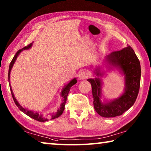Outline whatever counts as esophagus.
<instances>
[{
	"label": "esophagus",
	"instance_id": "obj_1",
	"mask_svg": "<svg viewBox=\"0 0 151 151\" xmlns=\"http://www.w3.org/2000/svg\"><path fill=\"white\" fill-rule=\"evenodd\" d=\"M88 76H89V75L86 71H82V72H81L80 74H79V78H80L81 80H83V79L87 78Z\"/></svg>",
	"mask_w": 151,
	"mask_h": 151
}]
</instances>
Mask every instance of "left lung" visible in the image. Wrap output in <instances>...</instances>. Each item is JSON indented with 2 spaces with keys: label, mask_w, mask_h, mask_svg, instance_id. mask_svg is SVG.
Instances as JSON below:
<instances>
[{
  "label": "left lung",
  "mask_w": 151,
  "mask_h": 151,
  "mask_svg": "<svg viewBox=\"0 0 151 151\" xmlns=\"http://www.w3.org/2000/svg\"><path fill=\"white\" fill-rule=\"evenodd\" d=\"M110 65L120 68L125 75V90L122 96L109 103H103L100 100L101 95V79H88L92 86L94 108L99 115L103 117L120 116L129 110L136 101L139 92L141 69L139 58L130 45L123 49L113 51L106 57ZM99 75V70H96Z\"/></svg>",
  "instance_id": "left-lung-1"
}]
</instances>
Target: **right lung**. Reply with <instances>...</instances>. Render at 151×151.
Masks as SVG:
<instances>
[{
  "label": "right lung",
  "instance_id": "obj_1",
  "mask_svg": "<svg viewBox=\"0 0 151 151\" xmlns=\"http://www.w3.org/2000/svg\"><path fill=\"white\" fill-rule=\"evenodd\" d=\"M32 43H30L29 45L26 46V47H24L23 48H22V49H20L17 52L16 54L14 56L13 58H12V60H11V63H10V65H9V85H10V73H11V70L12 69V66H13L14 63L15 62V60H16L17 58L18 57V55H19V53L21 52L22 50H26V49H29L30 47H32ZM77 83V81H76V78H74L73 79L72 81H71L67 85H66L65 88H63V90L62 91V93H61V96L63 97V103L62 104H60V109L58 110L57 112H56V113L53 114L52 115V119H54L56 118H58V116H60L61 114H63V112L64 111V109H65V104H66V99H67V96H68V93H69L70 91V87L72 86L73 85H75V84ZM11 86V85H10ZM10 89H11V94H12V99H13V100L14 101V103L16 104V105L18 106V108H19L20 111H21L22 112H24V114H26L27 115H28L30 117H31L32 119L36 120V121H39V122H45V121H48V119L47 117H45L43 116L42 114H40L38 113V112H34L33 111H29V110H27V109L23 108L22 106L20 105V104L18 103V101H17V99H15V97L14 96V94L12 93V91L11 89V87H10Z\"/></svg>",
  "mask_w": 151,
  "mask_h": 151
}]
</instances>
